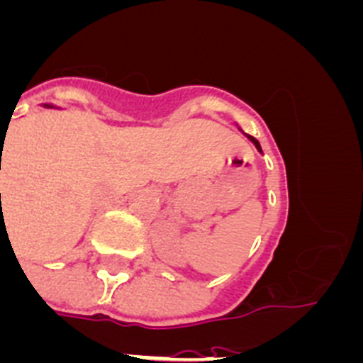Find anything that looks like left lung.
Wrapping results in <instances>:
<instances>
[{
	"label": "left lung",
	"mask_w": 363,
	"mask_h": 363,
	"mask_svg": "<svg viewBox=\"0 0 363 363\" xmlns=\"http://www.w3.org/2000/svg\"><path fill=\"white\" fill-rule=\"evenodd\" d=\"M249 140H251V142H252V143H255V145H256V149H258V150H259V152H262V147H259L258 140H255V138H252V136H249Z\"/></svg>",
	"instance_id": "left-lung-1"
}]
</instances>
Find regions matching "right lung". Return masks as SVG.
I'll list each match as a JSON object with an SVG mask.
<instances>
[{
  "label": "right lung",
  "mask_w": 363,
  "mask_h": 363,
  "mask_svg": "<svg viewBox=\"0 0 363 363\" xmlns=\"http://www.w3.org/2000/svg\"><path fill=\"white\" fill-rule=\"evenodd\" d=\"M0 196H1V194H0Z\"/></svg>",
  "instance_id": "obj_1"
}]
</instances>
